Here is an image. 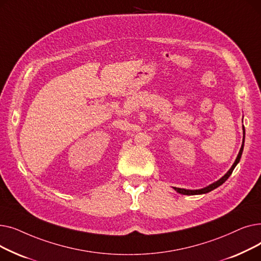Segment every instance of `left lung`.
Here are the masks:
<instances>
[{
	"mask_svg": "<svg viewBox=\"0 0 261 261\" xmlns=\"http://www.w3.org/2000/svg\"><path fill=\"white\" fill-rule=\"evenodd\" d=\"M244 138H245V130H244V127H243V141H242V145H241V148H240V151H239V153H238V156H237V159H236V161L234 162V164H232V166L230 167V169L221 177L220 180H218V181H216L215 183H213V184H211V185H208V186H206V187H204V188H202V189H196V190H189V189H184V188H176V187H173V189L176 191V193H179V194H181V195H187V196H194V195H202V194H207V193H210V191H212V190H214L215 188H217V187H219L220 185H222L228 177H229V175L231 174V172H232V170L235 169V167L237 166V164L239 163V161H240V159H241V155H242V151H243V146H244Z\"/></svg>",
	"mask_w": 261,
	"mask_h": 261,
	"instance_id": "obj_1",
	"label": "left lung"
}]
</instances>
